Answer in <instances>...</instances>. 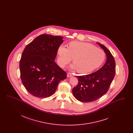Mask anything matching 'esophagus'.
<instances>
[{
	"mask_svg": "<svg viewBox=\"0 0 133 133\" xmlns=\"http://www.w3.org/2000/svg\"><path fill=\"white\" fill-rule=\"evenodd\" d=\"M72 76H73V75L71 73H70V72L67 73V77H72Z\"/></svg>",
	"mask_w": 133,
	"mask_h": 133,
	"instance_id": "obj_1",
	"label": "esophagus"
}]
</instances>
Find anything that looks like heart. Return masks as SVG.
Instances as JSON below:
<instances>
[{"label":"heart","instance_id":"b5f03b06","mask_svg":"<svg viewBox=\"0 0 133 133\" xmlns=\"http://www.w3.org/2000/svg\"><path fill=\"white\" fill-rule=\"evenodd\" d=\"M58 63L64 67L72 58L74 63L72 68H77L81 73H87L99 67L104 62L105 54L103 51L94 45L78 41L70 43L68 48L60 45L57 51Z\"/></svg>","mask_w":133,"mask_h":133}]
</instances>
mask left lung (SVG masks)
I'll return each instance as SVG.
<instances>
[{"mask_svg": "<svg viewBox=\"0 0 133 133\" xmlns=\"http://www.w3.org/2000/svg\"><path fill=\"white\" fill-rule=\"evenodd\" d=\"M105 51L107 61L97 71L83 76H76L78 83L72 90L77 100L82 102L95 101L107 92L116 73V63L110 51L104 45L98 43Z\"/></svg>", "mask_w": 133, "mask_h": 133, "instance_id": "left-lung-1", "label": "left lung"}]
</instances>
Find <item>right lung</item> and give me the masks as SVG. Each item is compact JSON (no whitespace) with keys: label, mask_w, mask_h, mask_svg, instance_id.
<instances>
[{"label":"right lung","mask_w":133,"mask_h":133,"mask_svg":"<svg viewBox=\"0 0 133 133\" xmlns=\"http://www.w3.org/2000/svg\"><path fill=\"white\" fill-rule=\"evenodd\" d=\"M63 42L60 36L41 34L27 45L19 62L22 82L33 96L44 98L53 95L58 84L67 74L54 61L59 47Z\"/></svg>","instance_id":"right-lung-1"}]
</instances>
